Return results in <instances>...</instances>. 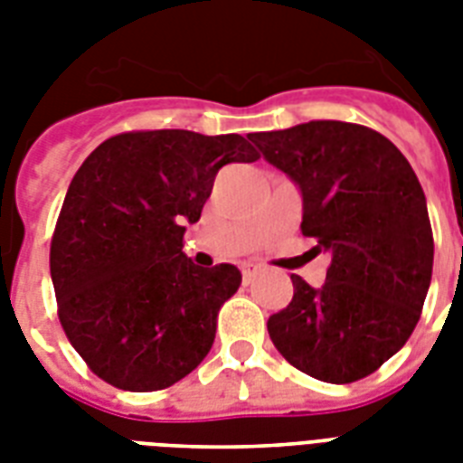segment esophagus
Masks as SVG:
<instances>
[{"label": "esophagus", "instance_id": "1", "mask_svg": "<svg viewBox=\"0 0 463 463\" xmlns=\"http://www.w3.org/2000/svg\"><path fill=\"white\" fill-rule=\"evenodd\" d=\"M240 271H242V281L250 283L257 276V271H260V267L254 264V261H245L242 267H240Z\"/></svg>", "mask_w": 463, "mask_h": 463}]
</instances>
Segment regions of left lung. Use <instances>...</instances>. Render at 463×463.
Segmentation results:
<instances>
[{"instance_id": "left-lung-1", "label": "left lung", "mask_w": 463, "mask_h": 463, "mask_svg": "<svg viewBox=\"0 0 463 463\" xmlns=\"http://www.w3.org/2000/svg\"><path fill=\"white\" fill-rule=\"evenodd\" d=\"M261 156L303 194L305 238L329 252L322 288L290 276L293 300L269 317L283 358L348 384L387 363L416 329L432 279V228L413 167L370 127L315 119L254 132Z\"/></svg>"}]
</instances>
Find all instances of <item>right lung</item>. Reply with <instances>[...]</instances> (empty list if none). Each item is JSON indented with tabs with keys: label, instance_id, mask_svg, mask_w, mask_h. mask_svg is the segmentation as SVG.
Here are the masks:
<instances>
[{
	"label": "right lung",
	"instance_id": "add662e5",
	"mask_svg": "<svg viewBox=\"0 0 463 463\" xmlns=\"http://www.w3.org/2000/svg\"><path fill=\"white\" fill-rule=\"evenodd\" d=\"M260 158L240 134L125 132L83 160L50 245L61 329L108 384L158 392L194 370L216 338L238 267H194L182 252L216 173Z\"/></svg>",
	"mask_w": 463,
	"mask_h": 463
}]
</instances>
